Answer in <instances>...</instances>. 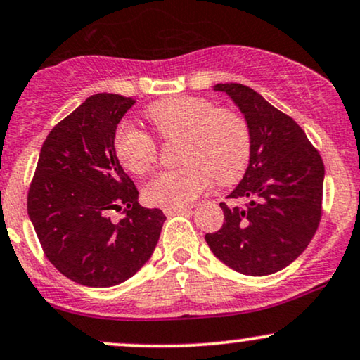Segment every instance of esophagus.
Wrapping results in <instances>:
<instances>
[{
	"mask_svg": "<svg viewBox=\"0 0 360 360\" xmlns=\"http://www.w3.org/2000/svg\"><path fill=\"white\" fill-rule=\"evenodd\" d=\"M193 206H167V207H162L164 214L166 216H172L176 213H191Z\"/></svg>",
	"mask_w": 360,
	"mask_h": 360,
	"instance_id": "34e87169",
	"label": "esophagus"
}]
</instances>
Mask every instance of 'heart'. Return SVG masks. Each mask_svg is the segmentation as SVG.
Here are the masks:
<instances>
[{
	"label": "heart",
	"mask_w": 360,
	"mask_h": 360,
	"mask_svg": "<svg viewBox=\"0 0 360 360\" xmlns=\"http://www.w3.org/2000/svg\"><path fill=\"white\" fill-rule=\"evenodd\" d=\"M144 117L164 141H177L183 166L164 171L144 186V199L153 206H186L210 186L241 179L250 164L251 136L246 120L236 112L216 109L202 97H169L149 105ZM114 150L120 164L134 174H144L158 161V146L146 132L122 125L115 132Z\"/></svg>",
	"instance_id": "1"
}]
</instances>
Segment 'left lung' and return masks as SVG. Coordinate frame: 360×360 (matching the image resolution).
Wrapping results in <instances>:
<instances>
[{"label":"left lung","instance_id":"obj_1","mask_svg":"<svg viewBox=\"0 0 360 360\" xmlns=\"http://www.w3.org/2000/svg\"><path fill=\"white\" fill-rule=\"evenodd\" d=\"M250 127L251 155L243 179L219 202L224 223L205 236L214 257L243 275L265 276L283 270L304 253L322 216L323 167L319 150L292 117L275 109L241 84H218Z\"/></svg>","mask_w":360,"mask_h":360}]
</instances>
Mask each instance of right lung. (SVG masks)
I'll return each mask as SVG.
<instances>
[{"label": "right lung", "instance_id": "right-lung-1", "mask_svg": "<svg viewBox=\"0 0 360 360\" xmlns=\"http://www.w3.org/2000/svg\"><path fill=\"white\" fill-rule=\"evenodd\" d=\"M132 97L95 94L51 129L28 191V216L46 258L85 287L129 280L154 253L166 216L139 205L114 150ZM124 210L114 222L110 214Z\"/></svg>", "mask_w": 360, "mask_h": 360}]
</instances>
